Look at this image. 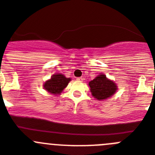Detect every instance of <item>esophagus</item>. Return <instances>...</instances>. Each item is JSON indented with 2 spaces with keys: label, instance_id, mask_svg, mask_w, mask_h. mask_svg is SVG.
Listing matches in <instances>:
<instances>
[{
  "label": "esophagus",
  "instance_id": "esophagus-1",
  "mask_svg": "<svg viewBox=\"0 0 155 155\" xmlns=\"http://www.w3.org/2000/svg\"><path fill=\"white\" fill-rule=\"evenodd\" d=\"M76 80L78 81H83L84 78H82V77H81V78H77Z\"/></svg>",
  "mask_w": 155,
  "mask_h": 155
}]
</instances>
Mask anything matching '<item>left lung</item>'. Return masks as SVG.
<instances>
[{"instance_id":"left-lung-1","label":"left lung","mask_w":155,"mask_h":155,"mask_svg":"<svg viewBox=\"0 0 155 155\" xmlns=\"http://www.w3.org/2000/svg\"><path fill=\"white\" fill-rule=\"evenodd\" d=\"M88 86L91 95L97 101L107 100L117 91V84L107 78L103 73L99 74L94 80L89 81Z\"/></svg>"}]
</instances>
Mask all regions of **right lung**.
Instances as JSON below:
<instances>
[{
	"instance_id": "1",
	"label": "right lung",
	"mask_w": 155,
	"mask_h": 155,
	"mask_svg": "<svg viewBox=\"0 0 155 155\" xmlns=\"http://www.w3.org/2000/svg\"><path fill=\"white\" fill-rule=\"evenodd\" d=\"M71 81L70 78H66L61 73H57L52 75L51 78L48 79L43 84L44 88L54 95L61 94L64 89L68 86V83Z\"/></svg>"
}]
</instances>
